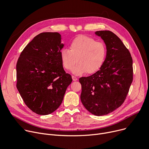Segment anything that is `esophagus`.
<instances>
[{
	"instance_id": "34e87169",
	"label": "esophagus",
	"mask_w": 149,
	"mask_h": 149,
	"mask_svg": "<svg viewBox=\"0 0 149 149\" xmlns=\"http://www.w3.org/2000/svg\"><path fill=\"white\" fill-rule=\"evenodd\" d=\"M72 78L73 81H77V80L78 79V78H77L76 77L74 76V75H72Z\"/></svg>"
}]
</instances>
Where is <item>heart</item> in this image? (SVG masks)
Here are the masks:
<instances>
[{
    "label": "heart",
    "mask_w": 149,
    "mask_h": 149,
    "mask_svg": "<svg viewBox=\"0 0 149 149\" xmlns=\"http://www.w3.org/2000/svg\"><path fill=\"white\" fill-rule=\"evenodd\" d=\"M107 47L103 42L87 36H79L70 45V50L63 49L60 52L62 65L65 69L71 70L76 61L72 72L76 75L85 72L93 74L99 71L104 62Z\"/></svg>",
    "instance_id": "heart-1"
}]
</instances>
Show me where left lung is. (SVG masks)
<instances>
[{"mask_svg": "<svg viewBox=\"0 0 149 149\" xmlns=\"http://www.w3.org/2000/svg\"><path fill=\"white\" fill-rule=\"evenodd\" d=\"M107 47L106 59L100 70L81 77V100L96 116L112 112L124 102L133 79L132 59L120 39L110 31H97Z\"/></svg>", "mask_w": 149, "mask_h": 149, "instance_id": "obj_1", "label": "left lung"}]
</instances>
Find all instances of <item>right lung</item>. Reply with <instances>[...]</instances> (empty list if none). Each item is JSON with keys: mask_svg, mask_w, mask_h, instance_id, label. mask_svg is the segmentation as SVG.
Listing matches in <instances>:
<instances>
[{"mask_svg": "<svg viewBox=\"0 0 149 149\" xmlns=\"http://www.w3.org/2000/svg\"><path fill=\"white\" fill-rule=\"evenodd\" d=\"M63 46L59 33H42L25 46L18 58L17 88L25 104L38 115L55 111L72 81L61 63Z\"/></svg>", "mask_w": 149, "mask_h": 149, "instance_id": "right-lung-1", "label": "right lung"}]
</instances>
